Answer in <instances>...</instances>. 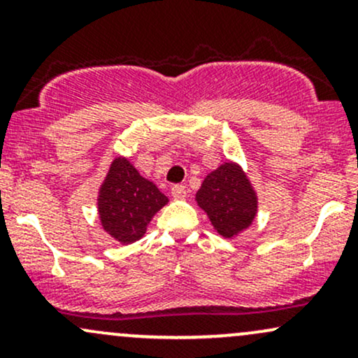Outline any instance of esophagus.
Returning a JSON list of instances; mask_svg holds the SVG:
<instances>
[{
    "label": "esophagus",
    "mask_w": 358,
    "mask_h": 358,
    "mask_svg": "<svg viewBox=\"0 0 358 358\" xmlns=\"http://www.w3.org/2000/svg\"><path fill=\"white\" fill-rule=\"evenodd\" d=\"M171 195H173V199H185L187 196V188L183 187V185H173L171 187Z\"/></svg>",
    "instance_id": "obj_1"
}]
</instances>
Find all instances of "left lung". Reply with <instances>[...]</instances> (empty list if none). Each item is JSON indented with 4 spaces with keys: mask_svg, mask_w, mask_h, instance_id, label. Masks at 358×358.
Listing matches in <instances>:
<instances>
[{
    "mask_svg": "<svg viewBox=\"0 0 358 358\" xmlns=\"http://www.w3.org/2000/svg\"><path fill=\"white\" fill-rule=\"evenodd\" d=\"M196 203L224 237H234L248 229L257 212L256 192L236 163H224L207 175L196 192Z\"/></svg>",
    "mask_w": 358,
    "mask_h": 358,
    "instance_id": "left-lung-1",
    "label": "left lung"
}]
</instances>
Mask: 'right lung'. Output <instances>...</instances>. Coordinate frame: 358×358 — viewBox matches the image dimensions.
<instances>
[{"instance_id":"obj_1","label":"right lung","mask_w":358,"mask_h":358,"mask_svg":"<svg viewBox=\"0 0 358 358\" xmlns=\"http://www.w3.org/2000/svg\"><path fill=\"white\" fill-rule=\"evenodd\" d=\"M166 203L156 185L143 178L126 158L110 163L97 199L102 227L121 244L141 239L155 213Z\"/></svg>"}]
</instances>
